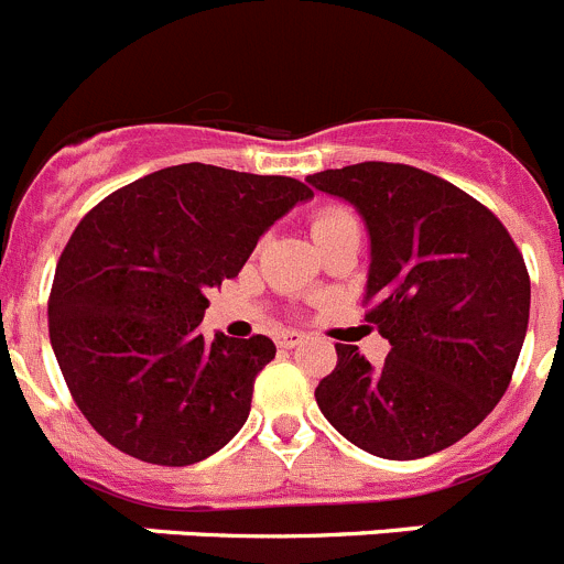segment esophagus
Listing matches in <instances>:
<instances>
[{
    "mask_svg": "<svg viewBox=\"0 0 564 564\" xmlns=\"http://www.w3.org/2000/svg\"><path fill=\"white\" fill-rule=\"evenodd\" d=\"M278 347H283V350H292V347L303 345L306 341V334H300V330H281V334L275 336Z\"/></svg>",
    "mask_w": 564,
    "mask_h": 564,
    "instance_id": "esophagus-1",
    "label": "esophagus"
}]
</instances>
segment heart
Instances as JSON below:
<instances>
[{"mask_svg":"<svg viewBox=\"0 0 564 564\" xmlns=\"http://www.w3.org/2000/svg\"><path fill=\"white\" fill-rule=\"evenodd\" d=\"M345 223H354V217H350L347 210H341V208L319 210L317 217H314V223H312L314 239H317V236H323V234H328V230L339 228V225H345Z\"/></svg>","mask_w":564,"mask_h":564,"instance_id":"heart-1","label":"heart"}]
</instances>
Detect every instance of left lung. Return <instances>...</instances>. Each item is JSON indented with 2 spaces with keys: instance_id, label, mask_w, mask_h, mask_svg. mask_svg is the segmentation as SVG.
I'll return each mask as SVG.
<instances>
[{
  "instance_id": "obj_1",
  "label": "left lung",
  "mask_w": 564,
  "mask_h": 564,
  "mask_svg": "<svg viewBox=\"0 0 564 564\" xmlns=\"http://www.w3.org/2000/svg\"><path fill=\"white\" fill-rule=\"evenodd\" d=\"M370 234L367 323L389 339L372 367L336 345L317 406L381 459H423L470 434L507 392L529 328L531 283L501 219L454 183L406 163L365 161L308 175Z\"/></svg>"
}]
</instances>
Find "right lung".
<instances>
[{
    "label": "right lung",
    "mask_w": 564,
    "mask_h": 564,
    "mask_svg": "<svg viewBox=\"0 0 564 564\" xmlns=\"http://www.w3.org/2000/svg\"><path fill=\"white\" fill-rule=\"evenodd\" d=\"M308 197L294 177L181 163L80 219L57 261L50 341L68 392L113 448L183 467L239 434L275 345L205 339V292L239 275L270 225Z\"/></svg>",
    "instance_id": "add662e5"
}]
</instances>
